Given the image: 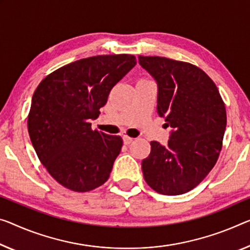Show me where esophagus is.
<instances>
[{
    "instance_id": "34e87169",
    "label": "esophagus",
    "mask_w": 250,
    "mask_h": 250,
    "mask_svg": "<svg viewBox=\"0 0 250 250\" xmlns=\"http://www.w3.org/2000/svg\"><path fill=\"white\" fill-rule=\"evenodd\" d=\"M133 140L134 138H132V137H129V136H123V141H124V144L125 145H128V144H130L133 142Z\"/></svg>"
}]
</instances>
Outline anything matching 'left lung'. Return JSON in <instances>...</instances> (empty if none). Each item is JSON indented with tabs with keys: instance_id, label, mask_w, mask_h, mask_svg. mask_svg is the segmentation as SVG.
I'll return each instance as SVG.
<instances>
[{
	"instance_id": "1",
	"label": "left lung",
	"mask_w": 250,
	"mask_h": 250,
	"mask_svg": "<svg viewBox=\"0 0 250 250\" xmlns=\"http://www.w3.org/2000/svg\"><path fill=\"white\" fill-rule=\"evenodd\" d=\"M157 85V114L171 127L167 145L151 142L142 161L144 179L165 195L186 193L216 164L227 125L225 104L200 68L164 57L138 56Z\"/></svg>"
}]
</instances>
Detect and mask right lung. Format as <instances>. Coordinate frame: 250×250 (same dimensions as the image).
<instances>
[{
    "mask_svg": "<svg viewBox=\"0 0 250 250\" xmlns=\"http://www.w3.org/2000/svg\"><path fill=\"white\" fill-rule=\"evenodd\" d=\"M135 64L130 55L80 59L45 77L34 91L30 140L43 167L67 189L90 191L108 180L123 140L93 130L90 121Z\"/></svg>",
    "mask_w": 250,
    "mask_h": 250,
    "instance_id": "obj_1",
    "label": "right lung"
}]
</instances>
